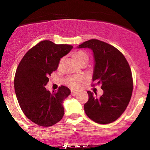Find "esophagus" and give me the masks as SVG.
I'll list each match as a JSON object with an SVG mask.
<instances>
[{"mask_svg": "<svg viewBox=\"0 0 150 150\" xmlns=\"http://www.w3.org/2000/svg\"><path fill=\"white\" fill-rule=\"evenodd\" d=\"M71 94L73 96H75L77 94V92H75V91H71Z\"/></svg>", "mask_w": 150, "mask_h": 150, "instance_id": "obj_1", "label": "esophagus"}]
</instances>
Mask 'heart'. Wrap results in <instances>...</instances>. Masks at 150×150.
<instances>
[{"label":"heart","mask_w":150,"mask_h":150,"mask_svg":"<svg viewBox=\"0 0 150 150\" xmlns=\"http://www.w3.org/2000/svg\"><path fill=\"white\" fill-rule=\"evenodd\" d=\"M74 57H75V60L80 63V65L82 64H86L87 62L89 61V56L87 53L83 51H78L75 53L74 54ZM63 62V59L61 60L60 61V65ZM84 78L80 76H75V75H71V76H68L65 80V85L70 88L73 89H76L80 87L81 82H83Z\"/></svg>","instance_id":"obj_1"}]
</instances>
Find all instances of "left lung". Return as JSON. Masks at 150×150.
<instances>
[{
  "instance_id": "1",
  "label": "left lung",
  "mask_w": 150,
  "mask_h": 150,
  "mask_svg": "<svg viewBox=\"0 0 150 150\" xmlns=\"http://www.w3.org/2000/svg\"><path fill=\"white\" fill-rule=\"evenodd\" d=\"M77 48L92 51V80L101 84L104 91L100 97H97V93L87 92L89 99L84 105L85 113L97 123H112L124 112L132 96L133 82L128 61L114 46L97 39L83 42Z\"/></svg>"
}]
</instances>
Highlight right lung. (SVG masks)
<instances>
[{"label": "right lung", "mask_w": 150, "mask_h": 150, "mask_svg": "<svg viewBox=\"0 0 150 150\" xmlns=\"http://www.w3.org/2000/svg\"><path fill=\"white\" fill-rule=\"evenodd\" d=\"M72 49L68 44L42 41L29 50L19 63L14 80L15 94L22 111L37 125L51 126L64 115L63 104L70 89L61 86L57 92L51 93L45 87L61 58Z\"/></svg>", "instance_id": "1"}]
</instances>
